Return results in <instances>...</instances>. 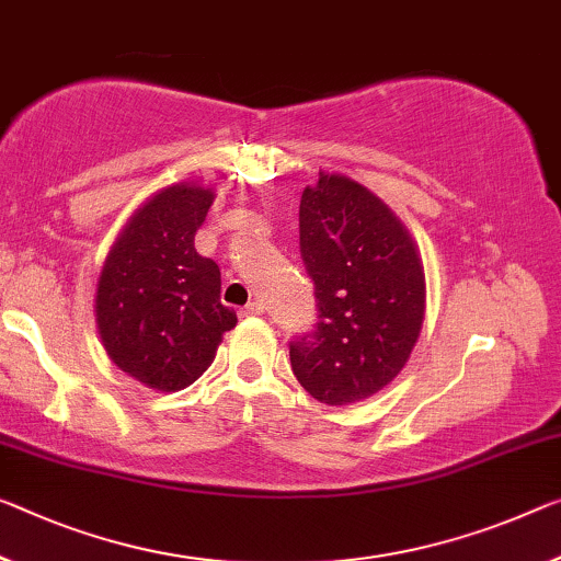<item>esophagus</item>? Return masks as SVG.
Returning a JSON list of instances; mask_svg holds the SVG:
<instances>
[{
  "label": "esophagus",
  "instance_id": "34e87169",
  "mask_svg": "<svg viewBox=\"0 0 561 561\" xmlns=\"http://www.w3.org/2000/svg\"><path fill=\"white\" fill-rule=\"evenodd\" d=\"M265 313V306L257 304V300H253V304H248L243 310H240V316L243 318H251V316H263Z\"/></svg>",
  "mask_w": 561,
  "mask_h": 561
}]
</instances>
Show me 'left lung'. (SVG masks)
<instances>
[{"mask_svg":"<svg viewBox=\"0 0 561 561\" xmlns=\"http://www.w3.org/2000/svg\"><path fill=\"white\" fill-rule=\"evenodd\" d=\"M298 220L318 323L290 341V366L313 399L346 407L407 366L424 323V265L389 205L346 175L321 172Z\"/></svg>","mask_w":561,"mask_h":561,"instance_id":"1","label":"left lung"}]
</instances>
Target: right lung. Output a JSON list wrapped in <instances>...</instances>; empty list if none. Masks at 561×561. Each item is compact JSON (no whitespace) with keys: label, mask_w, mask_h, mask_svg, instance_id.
<instances>
[{"label":"right lung","mask_w":561,"mask_h":561,"mask_svg":"<svg viewBox=\"0 0 561 561\" xmlns=\"http://www.w3.org/2000/svg\"><path fill=\"white\" fill-rule=\"evenodd\" d=\"M210 187L154 193L119 232L98 280V329L117 368L158 391H180L213 364L238 323L220 304V268L195 251Z\"/></svg>","instance_id":"right-lung-1"}]
</instances>
